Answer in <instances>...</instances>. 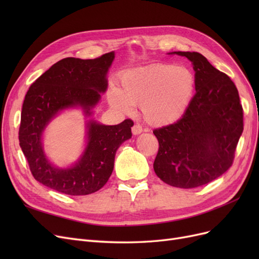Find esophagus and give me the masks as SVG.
Masks as SVG:
<instances>
[{
  "label": "esophagus",
  "mask_w": 259,
  "mask_h": 259,
  "mask_svg": "<svg viewBox=\"0 0 259 259\" xmlns=\"http://www.w3.org/2000/svg\"><path fill=\"white\" fill-rule=\"evenodd\" d=\"M143 127H142V125L140 124H134L133 125V127H132V132H133V134L134 135H138V134H140V133H143Z\"/></svg>",
  "instance_id": "esophagus-1"
}]
</instances>
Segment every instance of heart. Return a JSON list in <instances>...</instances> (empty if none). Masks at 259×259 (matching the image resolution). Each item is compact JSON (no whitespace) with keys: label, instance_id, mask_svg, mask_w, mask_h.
I'll list each match as a JSON object with an SVG mask.
<instances>
[{"label":"heart","instance_id":"b5f03b06","mask_svg":"<svg viewBox=\"0 0 259 259\" xmlns=\"http://www.w3.org/2000/svg\"><path fill=\"white\" fill-rule=\"evenodd\" d=\"M197 80L189 68L155 64L132 69L121 77V91L113 89L110 104L123 111L142 106L145 120L164 126L182 119L194 97Z\"/></svg>","mask_w":259,"mask_h":259}]
</instances>
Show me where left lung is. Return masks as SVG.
Listing matches in <instances>:
<instances>
[{
	"label": "left lung",
	"instance_id": "1",
	"mask_svg": "<svg viewBox=\"0 0 259 259\" xmlns=\"http://www.w3.org/2000/svg\"><path fill=\"white\" fill-rule=\"evenodd\" d=\"M195 71V95L182 119L155 128L156 176L177 188H197L230 168L243 132V108L230 77L197 52H174Z\"/></svg>",
	"mask_w": 259,
	"mask_h": 259
}]
</instances>
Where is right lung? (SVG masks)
Wrapping results in <instances>:
<instances>
[{
	"label": "right lung",
	"instance_id": "add662e5",
	"mask_svg": "<svg viewBox=\"0 0 259 259\" xmlns=\"http://www.w3.org/2000/svg\"><path fill=\"white\" fill-rule=\"evenodd\" d=\"M114 52L94 59L68 57L54 64L31 84L23 100L19 145L32 176L58 192L86 195L98 191L110 178L117 148L132 137L131 119L117 125L88 124L89 143L81 160L67 169L46 160L41 136L46 125L62 109L81 106L86 114L107 90L106 74Z\"/></svg>",
	"mask_w": 259,
	"mask_h": 259
}]
</instances>
